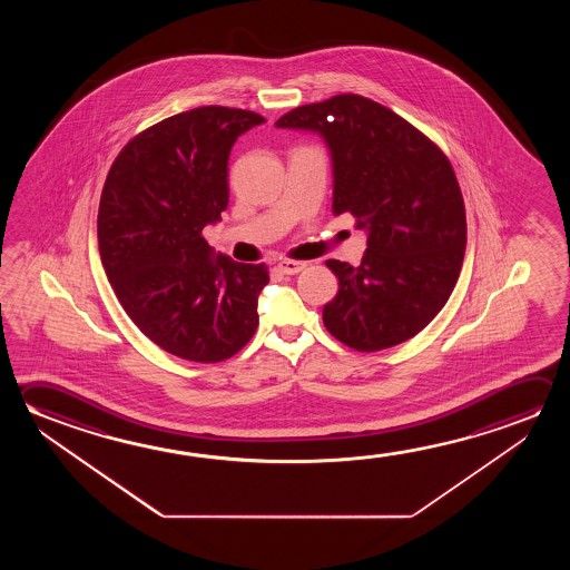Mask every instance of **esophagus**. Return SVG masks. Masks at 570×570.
<instances>
[{
	"label": "esophagus",
	"instance_id": "obj_1",
	"mask_svg": "<svg viewBox=\"0 0 570 570\" xmlns=\"http://www.w3.org/2000/svg\"><path fill=\"white\" fill-rule=\"evenodd\" d=\"M308 264L306 262H299V261H282L278 262V271L282 272V274H298V272L304 271Z\"/></svg>",
	"mask_w": 570,
	"mask_h": 570
}]
</instances>
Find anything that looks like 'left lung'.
Returning a JSON list of instances; mask_svg holds the SVG:
<instances>
[{"label":"left lung","instance_id":"1","mask_svg":"<svg viewBox=\"0 0 570 570\" xmlns=\"http://www.w3.org/2000/svg\"><path fill=\"white\" fill-rule=\"evenodd\" d=\"M278 129L320 135L334 175L332 210L367 234L360 266L327 261L340 288L324 306L332 336L377 352L420 334L458 284L465 205L448 157L392 109L336 95L282 115Z\"/></svg>","mask_w":570,"mask_h":570}]
</instances>
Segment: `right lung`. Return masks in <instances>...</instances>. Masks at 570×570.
<instances>
[{
  "instance_id": "add662e5",
  "label": "right lung",
  "mask_w": 570,
  "mask_h": 570,
  "mask_svg": "<svg viewBox=\"0 0 570 570\" xmlns=\"http://www.w3.org/2000/svg\"><path fill=\"white\" fill-rule=\"evenodd\" d=\"M262 122L258 112L218 105L178 112L127 142L105 180V274L140 332L183 360L223 362L258 326L268 268L215 253L203 228L228 206L234 142Z\"/></svg>"
}]
</instances>
